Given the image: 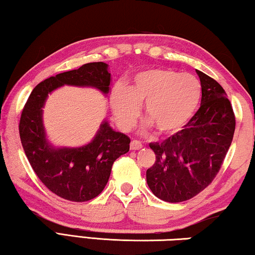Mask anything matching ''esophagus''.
I'll list each match as a JSON object with an SVG mask.
<instances>
[{
  "instance_id": "1",
  "label": "esophagus",
  "mask_w": 255,
  "mask_h": 255,
  "mask_svg": "<svg viewBox=\"0 0 255 255\" xmlns=\"http://www.w3.org/2000/svg\"><path fill=\"white\" fill-rule=\"evenodd\" d=\"M141 147H143V145H141L140 141H138V140H132L131 143H130V149H131V150L140 149Z\"/></svg>"
}]
</instances>
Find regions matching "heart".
Returning a JSON list of instances; mask_svg holds the SVG:
<instances>
[{"label":"heart","mask_w":255,"mask_h":255,"mask_svg":"<svg viewBox=\"0 0 255 255\" xmlns=\"http://www.w3.org/2000/svg\"><path fill=\"white\" fill-rule=\"evenodd\" d=\"M201 84L196 76L150 68L132 76L127 88L115 86L110 105L116 122L130 129L139 116L140 106L147 117L146 127L154 126L163 136L180 132L195 116L201 101Z\"/></svg>","instance_id":"obj_1"}]
</instances>
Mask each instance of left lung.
Instances as JSON below:
<instances>
[{
  "mask_svg": "<svg viewBox=\"0 0 255 255\" xmlns=\"http://www.w3.org/2000/svg\"><path fill=\"white\" fill-rule=\"evenodd\" d=\"M201 83V106L180 132L150 143L156 155L146 171L152 192L166 202L189 200L211 183L221 169L235 131V117L218 82L196 70Z\"/></svg>",
  "mask_w": 255,
  "mask_h": 255,
  "instance_id": "8db88e82",
  "label": "left lung"
}]
</instances>
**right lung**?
<instances>
[{"label": "right lung", "mask_w": 255, "mask_h": 255, "mask_svg": "<svg viewBox=\"0 0 255 255\" xmlns=\"http://www.w3.org/2000/svg\"><path fill=\"white\" fill-rule=\"evenodd\" d=\"M110 83L108 64H84L42 81L32 90L23 108L19 131L25 156L41 182L66 200L83 202L100 195L109 180L112 164L128 152L130 139L103 119L90 143L79 147L55 146L44 125L45 103L50 93L64 85L93 88L107 97Z\"/></svg>", "instance_id": "obj_1"}]
</instances>
